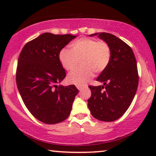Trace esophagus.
Instances as JSON below:
<instances>
[{
	"label": "esophagus",
	"instance_id": "esophagus-1",
	"mask_svg": "<svg viewBox=\"0 0 156 156\" xmlns=\"http://www.w3.org/2000/svg\"><path fill=\"white\" fill-rule=\"evenodd\" d=\"M76 88H77L80 91H81L83 88H84V87L82 86V85H76Z\"/></svg>",
	"mask_w": 156,
	"mask_h": 156
}]
</instances>
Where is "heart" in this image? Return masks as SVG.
I'll return each mask as SVG.
<instances>
[{
    "instance_id": "heart-1",
    "label": "heart",
    "mask_w": 156,
    "mask_h": 156,
    "mask_svg": "<svg viewBox=\"0 0 156 156\" xmlns=\"http://www.w3.org/2000/svg\"><path fill=\"white\" fill-rule=\"evenodd\" d=\"M70 49H62L59 59L66 70L74 69L81 60L82 67L73 70L67 76L70 84H86L94 75V71L101 72L107 67L111 59V50L106 42L82 37L70 44Z\"/></svg>"
}]
</instances>
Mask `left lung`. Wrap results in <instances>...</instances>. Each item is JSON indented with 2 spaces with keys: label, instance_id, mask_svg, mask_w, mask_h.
Returning a JSON list of instances; mask_svg holds the SVG:
<instances>
[{
  "label": "left lung",
  "instance_id": "obj_1",
  "mask_svg": "<svg viewBox=\"0 0 156 156\" xmlns=\"http://www.w3.org/2000/svg\"><path fill=\"white\" fill-rule=\"evenodd\" d=\"M94 35L108 44L111 59L97 79L104 85L89 86L91 96L88 99V107L98 120L114 121L126 112L137 91L138 74L136 57L132 49L112 34L89 35L90 37Z\"/></svg>",
  "mask_w": 156,
  "mask_h": 156
}]
</instances>
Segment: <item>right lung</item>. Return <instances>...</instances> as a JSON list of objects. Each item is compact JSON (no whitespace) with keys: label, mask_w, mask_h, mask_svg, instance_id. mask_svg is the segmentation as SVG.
I'll return each instance as SVG.
<instances>
[{"label":"right lung","mask_w":156,"mask_h":156,"mask_svg":"<svg viewBox=\"0 0 156 156\" xmlns=\"http://www.w3.org/2000/svg\"><path fill=\"white\" fill-rule=\"evenodd\" d=\"M76 37L44 33L27 42L19 56V93L29 112L44 123L55 124L67 119L79 92L74 85H57L66 76L59 52Z\"/></svg>","instance_id":"1"}]
</instances>
